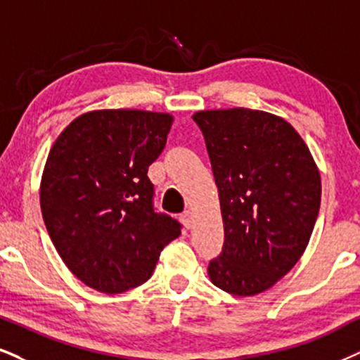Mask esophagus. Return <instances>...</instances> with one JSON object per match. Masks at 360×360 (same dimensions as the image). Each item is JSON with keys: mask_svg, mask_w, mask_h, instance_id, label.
<instances>
[{"mask_svg": "<svg viewBox=\"0 0 360 360\" xmlns=\"http://www.w3.org/2000/svg\"><path fill=\"white\" fill-rule=\"evenodd\" d=\"M192 212H184V214H181L180 215V221H181V224H184V227L185 229H190V227H192Z\"/></svg>", "mask_w": 360, "mask_h": 360, "instance_id": "34e87169", "label": "esophagus"}]
</instances>
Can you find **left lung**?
Listing matches in <instances>:
<instances>
[{"instance_id": "1", "label": "left lung", "mask_w": 360, "mask_h": 360, "mask_svg": "<svg viewBox=\"0 0 360 360\" xmlns=\"http://www.w3.org/2000/svg\"><path fill=\"white\" fill-rule=\"evenodd\" d=\"M192 118L205 139L224 219L210 281L233 295L260 294L302 257L321 208V175L283 118L248 108Z\"/></svg>"}]
</instances>
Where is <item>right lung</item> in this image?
Here are the masks:
<instances>
[{
	"mask_svg": "<svg viewBox=\"0 0 360 360\" xmlns=\"http://www.w3.org/2000/svg\"><path fill=\"white\" fill-rule=\"evenodd\" d=\"M173 118L98 110L73 120L51 146L39 203L48 235L83 283L120 294L146 282L181 224L153 205L148 167Z\"/></svg>",
	"mask_w": 360,
	"mask_h": 360,
	"instance_id": "1",
	"label": "right lung"
}]
</instances>
